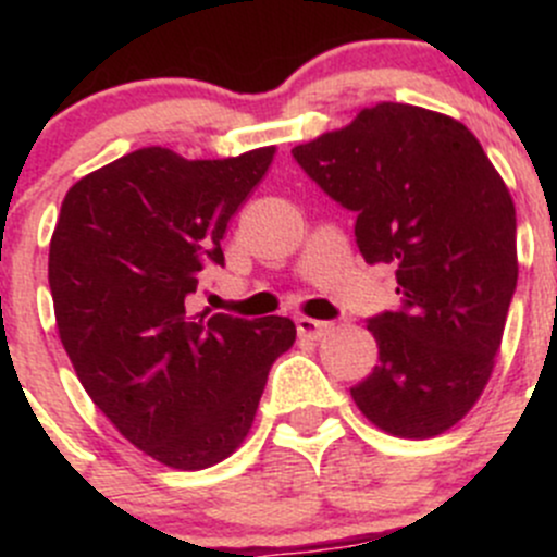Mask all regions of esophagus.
Returning a JSON list of instances; mask_svg holds the SVG:
<instances>
[{
  "mask_svg": "<svg viewBox=\"0 0 557 557\" xmlns=\"http://www.w3.org/2000/svg\"><path fill=\"white\" fill-rule=\"evenodd\" d=\"M296 329H299V334L307 336V339H323V336L334 329V323H331V320L296 318Z\"/></svg>",
  "mask_w": 557,
  "mask_h": 557,
  "instance_id": "1",
  "label": "esophagus"
}]
</instances>
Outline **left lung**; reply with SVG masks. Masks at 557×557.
Listing matches in <instances>:
<instances>
[{
    "label": "left lung",
    "instance_id": "obj_1",
    "mask_svg": "<svg viewBox=\"0 0 557 557\" xmlns=\"http://www.w3.org/2000/svg\"><path fill=\"white\" fill-rule=\"evenodd\" d=\"M356 212L367 263L396 269L398 310L367 320L380 361L352 401L393 436L458 423L493 372L518 288V221L507 185L463 123L383 102L290 150Z\"/></svg>",
    "mask_w": 557,
    "mask_h": 557
}]
</instances>
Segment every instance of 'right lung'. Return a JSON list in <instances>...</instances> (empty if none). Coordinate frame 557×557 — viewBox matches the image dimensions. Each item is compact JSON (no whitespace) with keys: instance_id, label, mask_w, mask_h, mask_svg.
<instances>
[{"instance_id":"add662e5","label":"right lung","mask_w":557,"mask_h":557,"mask_svg":"<svg viewBox=\"0 0 557 557\" xmlns=\"http://www.w3.org/2000/svg\"><path fill=\"white\" fill-rule=\"evenodd\" d=\"M274 148L185 161L143 148L77 180L50 239L61 345L88 396L150 458L196 471L239 447L290 318L190 314L207 267Z\"/></svg>"}]
</instances>
